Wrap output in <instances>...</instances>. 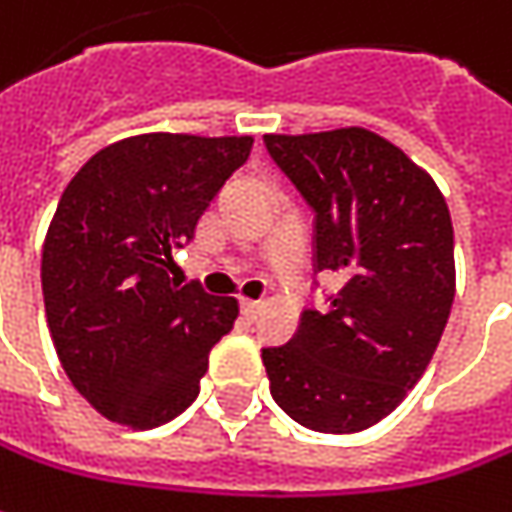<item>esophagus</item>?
Segmentation results:
<instances>
[{
	"label": "esophagus",
	"mask_w": 512,
	"mask_h": 512,
	"mask_svg": "<svg viewBox=\"0 0 512 512\" xmlns=\"http://www.w3.org/2000/svg\"><path fill=\"white\" fill-rule=\"evenodd\" d=\"M260 306H263L260 300H246V298L240 300V312H243L249 321H255L257 315H260Z\"/></svg>",
	"instance_id": "34e87169"
}]
</instances>
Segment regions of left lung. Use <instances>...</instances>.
<instances>
[{
	"mask_svg": "<svg viewBox=\"0 0 512 512\" xmlns=\"http://www.w3.org/2000/svg\"><path fill=\"white\" fill-rule=\"evenodd\" d=\"M263 145L315 214V275L344 278L323 292L329 306H303L286 344L260 349L272 398L309 430H367L424 375L450 318L447 203L427 171L364 128L266 134Z\"/></svg>",
	"mask_w": 512,
	"mask_h": 512,
	"instance_id": "obj_1",
	"label": "left lung"
}]
</instances>
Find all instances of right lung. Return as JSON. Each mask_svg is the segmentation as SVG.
I'll return each instance as SVG.
<instances>
[{
    "label": "right lung",
    "instance_id": "obj_1",
    "mask_svg": "<svg viewBox=\"0 0 512 512\" xmlns=\"http://www.w3.org/2000/svg\"><path fill=\"white\" fill-rule=\"evenodd\" d=\"M252 137L143 134L102 148L62 191L42 249L56 355L108 421L160 427L189 407L237 300L168 278Z\"/></svg>",
    "mask_w": 512,
    "mask_h": 512
}]
</instances>
